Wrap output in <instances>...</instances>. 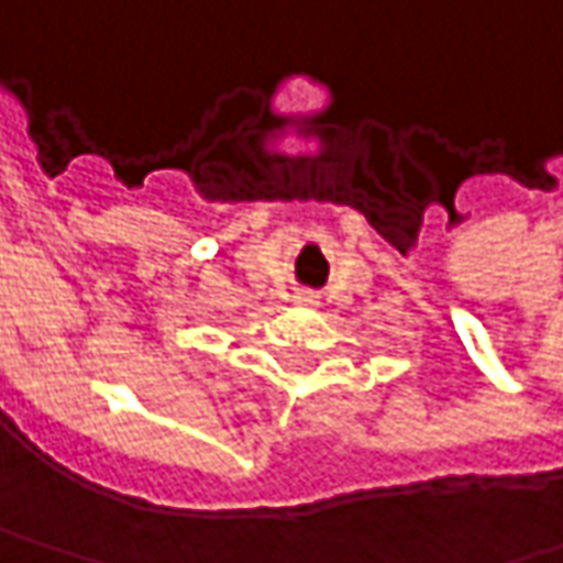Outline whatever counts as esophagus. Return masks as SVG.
I'll return each mask as SVG.
<instances>
[{
	"mask_svg": "<svg viewBox=\"0 0 563 563\" xmlns=\"http://www.w3.org/2000/svg\"><path fill=\"white\" fill-rule=\"evenodd\" d=\"M296 306H316V296L312 292H296Z\"/></svg>",
	"mask_w": 563,
	"mask_h": 563,
	"instance_id": "esophagus-1",
	"label": "esophagus"
}]
</instances>
